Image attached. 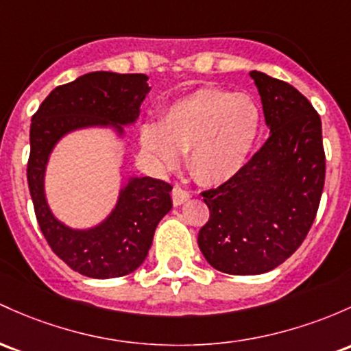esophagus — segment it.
Wrapping results in <instances>:
<instances>
[{
    "mask_svg": "<svg viewBox=\"0 0 351 351\" xmlns=\"http://www.w3.org/2000/svg\"><path fill=\"white\" fill-rule=\"evenodd\" d=\"M190 191H186V190H183L182 186H180V184H176V186H173V190H171V198H173V205L175 206H180V205H183L184 202H186V199H190Z\"/></svg>",
    "mask_w": 351,
    "mask_h": 351,
    "instance_id": "34e87169",
    "label": "esophagus"
}]
</instances>
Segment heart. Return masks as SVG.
Segmentation results:
<instances>
[{
	"label": "heart",
	"instance_id": "heart-1",
	"mask_svg": "<svg viewBox=\"0 0 351 351\" xmlns=\"http://www.w3.org/2000/svg\"><path fill=\"white\" fill-rule=\"evenodd\" d=\"M261 132V111L252 96L202 88L173 103L160 123L141 128V145L160 169H173L186 152L202 183L233 178L245 167Z\"/></svg>",
	"mask_w": 351,
	"mask_h": 351
}]
</instances>
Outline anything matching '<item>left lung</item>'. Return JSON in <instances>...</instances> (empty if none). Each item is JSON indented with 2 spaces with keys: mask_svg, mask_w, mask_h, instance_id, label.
<instances>
[{
  "mask_svg": "<svg viewBox=\"0 0 351 351\" xmlns=\"http://www.w3.org/2000/svg\"><path fill=\"white\" fill-rule=\"evenodd\" d=\"M269 136L233 178L203 191L210 218L198 233L208 263L228 275L282 265L313 225L325 184L322 119L291 84L252 71Z\"/></svg>",
  "mask_w": 351,
  "mask_h": 351,
  "instance_id": "1",
  "label": "left lung"
}]
</instances>
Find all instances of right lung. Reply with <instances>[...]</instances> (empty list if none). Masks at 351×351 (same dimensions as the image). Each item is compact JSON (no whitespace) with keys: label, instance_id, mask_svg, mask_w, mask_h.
I'll use <instances>...</instances> for the list:
<instances>
[{"label":"right lung","instance_id":"1","mask_svg":"<svg viewBox=\"0 0 351 351\" xmlns=\"http://www.w3.org/2000/svg\"><path fill=\"white\" fill-rule=\"evenodd\" d=\"M148 76L95 71L51 91L32 118L28 186L34 215L46 241L69 268L90 278H118L145 261L160 219L171 210V184L163 180L130 178L114 210L90 230L58 221L45 196L49 153L64 134L88 126H111L123 134L140 114L149 91Z\"/></svg>","mask_w":351,"mask_h":351}]
</instances>
